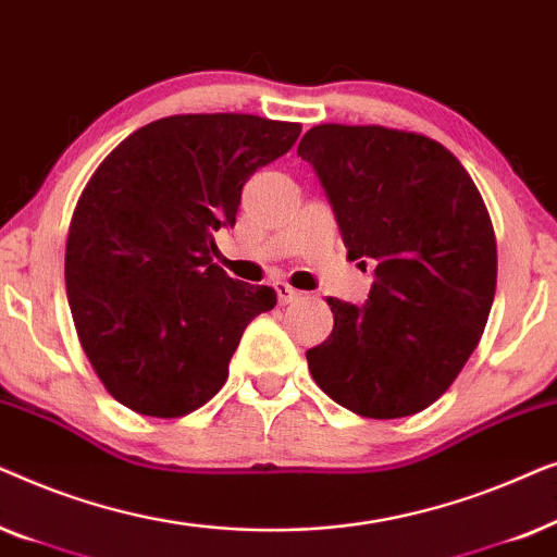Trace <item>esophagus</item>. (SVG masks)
Listing matches in <instances>:
<instances>
[{
	"mask_svg": "<svg viewBox=\"0 0 557 557\" xmlns=\"http://www.w3.org/2000/svg\"><path fill=\"white\" fill-rule=\"evenodd\" d=\"M276 296H278V304H292L301 296V292H296L294 286H288L286 281H276Z\"/></svg>",
	"mask_w": 557,
	"mask_h": 557,
	"instance_id": "esophagus-1",
	"label": "esophagus"
}]
</instances>
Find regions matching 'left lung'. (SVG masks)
<instances>
[{
    "label": "left lung",
    "instance_id": "obj_1",
    "mask_svg": "<svg viewBox=\"0 0 557 557\" xmlns=\"http://www.w3.org/2000/svg\"><path fill=\"white\" fill-rule=\"evenodd\" d=\"M299 157L347 256L375 269L362 307L326 299L334 326L307 352L311 377L357 416H413L448 391L490 317L497 243L482 195L438 141L385 126H314Z\"/></svg>",
    "mask_w": 557,
    "mask_h": 557
}]
</instances>
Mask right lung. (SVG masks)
Returning <instances> with one entry per match:
<instances>
[{"label": "right lung", "instance_id": "1", "mask_svg": "<svg viewBox=\"0 0 557 557\" xmlns=\"http://www.w3.org/2000/svg\"><path fill=\"white\" fill-rule=\"evenodd\" d=\"M301 126L248 113H187L141 126L98 166L75 205L65 286L83 352L121 406L180 418L205 406L271 286L212 263L250 174Z\"/></svg>", "mask_w": 557, "mask_h": 557}]
</instances>
